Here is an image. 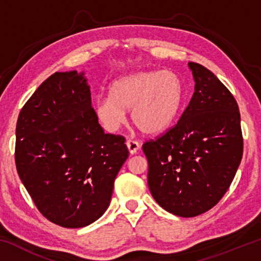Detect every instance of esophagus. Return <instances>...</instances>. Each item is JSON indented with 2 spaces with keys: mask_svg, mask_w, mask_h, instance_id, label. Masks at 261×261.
<instances>
[{
  "mask_svg": "<svg viewBox=\"0 0 261 261\" xmlns=\"http://www.w3.org/2000/svg\"><path fill=\"white\" fill-rule=\"evenodd\" d=\"M126 146H127V149H129L130 154H136L137 151L140 148V145L138 141L132 140V139L126 140Z\"/></svg>",
  "mask_w": 261,
  "mask_h": 261,
  "instance_id": "34e87169",
  "label": "esophagus"
}]
</instances>
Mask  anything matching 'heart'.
<instances>
[{
	"instance_id": "b5f03b06",
	"label": "heart",
	"mask_w": 261,
	"mask_h": 261,
	"mask_svg": "<svg viewBox=\"0 0 261 261\" xmlns=\"http://www.w3.org/2000/svg\"><path fill=\"white\" fill-rule=\"evenodd\" d=\"M184 86L173 71H140L122 77L110 86V95L95 103V115L106 130L117 131L131 109V121L145 134H159L177 118Z\"/></svg>"
}]
</instances>
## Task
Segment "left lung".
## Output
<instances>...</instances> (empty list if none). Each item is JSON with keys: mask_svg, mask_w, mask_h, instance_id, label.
<instances>
[{"mask_svg": "<svg viewBox=\"0 0 261 261\" xmlns=\"http://www.w3.org/2000/svg\"><path fill=\"white\" fill-rule=\"evenodd\" d=\"M194 93L178 122L143 151L147 182L162 208L182 218L210 211L230 187L243 155L238 105L215 74L189 62Z\"/></svg>", "mask_w": 261, "mask_h": 261, "instance_id": "1", "label": "left lung"}]
</instances>
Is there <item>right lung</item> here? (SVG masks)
<instances>
[{"label":"right lung","instance_id":"add662e5","mask_svg":"<svg viewBox=\"0 0 261 261\" xmlns=\"http://www.w3.org/2000/svg\"><path fill=\"white\" fill-rule=\"evenodd\" d=\"M124 143V137L100 126L84 73L55 72L20 110L16 168L47 220L86 227L108 208L115 178L129 156Z\"/></svg>","mask_w":261,"mask_h":261}]
</instances>
